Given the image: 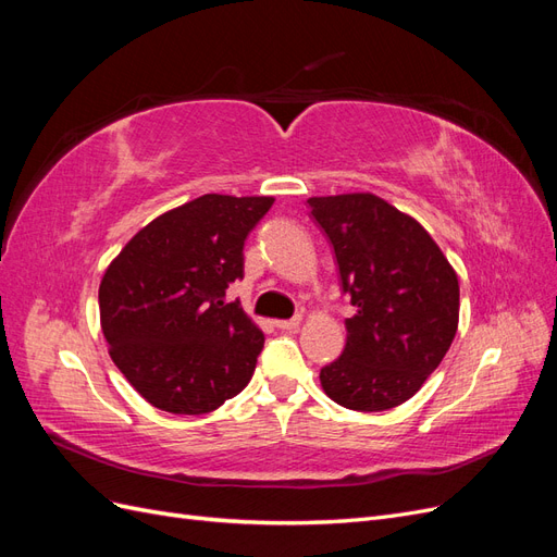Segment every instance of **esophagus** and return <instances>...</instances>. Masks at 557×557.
<instances>
[{"label": "esophagus", "mask_w": 557, "mask_h": 557, "mask_svg": "<svg viewBox=\"0 0 557 557\" xmlns=\"http://www.w3.org/2000/svg\"><path fill=\"white\" fill-rule=\"evenodd\" d=\"M299 323H301L299 315H295V318H290V320H274V325H276L278 330H283V332H290V330L299 327Z\"/></svg>", "instance_id": "1"}]
</instances>
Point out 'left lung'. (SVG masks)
Returning <instances> with one entry per match:
<instances>
[{
    "mask_svg": "<svg viewBox=\"0 0 557 557\" xmlns=\"http://www.w3.org/2000/svg\"><path fill=\"white\" fill-rule=\"evenodd\" d=\"M309 207L356 307L342 358L320 369V385L352 411L399 407L440 367L458 332V276L425 227L376 195L311 197Z\"/></svg>",
    "mask_w": 557,
    "mask_h": 557,
    "instance_id": "1",
    "label": "left lung"
}]
</instances>
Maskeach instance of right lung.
I'll return each mask as SVG.
<instances>
[{
  "label": "right lung",
  "instance_id": "1",
  "mask_svg": "<svg viewBox=\"0 0 557 557\" xmlns=\"http://www.w3.org/2000/svg\"><path fill=\"white\" fill-rule=\"evenodd\" d=\"M274 197L201 195L150 221L99 285L111 360L156 409L201 416L239 395L264 334L225 290Z\"/></svg>",
  "mask_w": 557,
  "mask_h": 557
}]
</instances>
